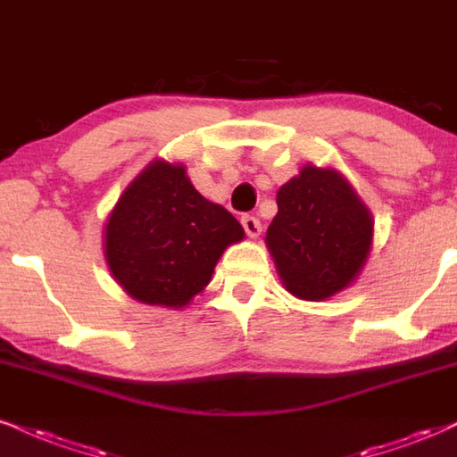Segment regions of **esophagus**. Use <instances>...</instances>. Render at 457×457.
Returning <instances> with one entry per match:
<instances>
[{
    "label": "esophagus",
    "mask_w": 457,
    "mask_h": 457,
    "mask_svg": "<svg viewBox=\"0 0 457 457\" xmlns=\"http://www.w3.org/2000/svg\"><path fill=\"white\" fill-rule=\"evenodd\" d=\"M240 221H243L245 232L249 234V236H253V238H255V236H260V234H262V223H260V219L253 217V214H245V217L240 219Z\"/></svg>",
    "instance_id": "34e87169"
}]
</instances>
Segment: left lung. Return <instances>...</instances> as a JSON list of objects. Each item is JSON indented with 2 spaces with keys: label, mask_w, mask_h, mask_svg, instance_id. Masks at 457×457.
<instances>
[{
  "label": "left lung",
  "mask_w": 457,
  "mask_h": 457,
  "mask_svg": "<svg viewBox=\"0 0 457 457\" xmlns=\"http://www.w3.org/2000/svg\"><path fill=\"white\" fill-rule=\"evenodd\" d=\"M266 232L285 287L326 300L353 283L372 243V217L337 170L306 166L277 194Z\"/></svg>",
  "instance_id": "8db88e82"
}]
</instances>
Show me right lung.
<instances>
[{
	"label": "right lung",
	"instance_id": "add662e5",
	"mask_svg": "<svg viewBox=\"0 0 457 457\" xmlns=\"http://www.w3.org/2000/svg\"><path fill=\"white\" fill-rule=\"evenodd\" d=\"M243 225L202 197L183 166L151 163L114 206L106 225V262L131 298L180 309L211 283L225 246Z\"/></svg>",
	"mask_w": 457,
	"mask_h": 457
}]
</instances>
